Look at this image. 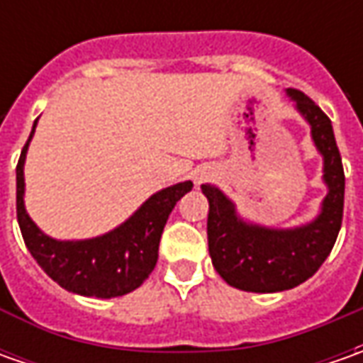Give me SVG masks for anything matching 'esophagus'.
Masks as SVG:
<instances>
[{
    "instance_id": "obj_1",
    "label": "esophagus",
    "mask_w": 363,
    "mask_h": 363,
    "mask_svg": "<svg viewBox=\"0 0 363 363\" xmlns=\"http://www.w3.org/2000/svg\"><path fill=\"white\" fill-rule=\"evenodd\" d=\"M214 169L212 167H198L196 172H194V184L196 186H202L203 182H208L210 177H214Z\"/></svg>"
}]
</instances>
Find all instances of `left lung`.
I'll use <instances>...</instances> for the list:
<instances>
[{
  "label": "left lung",
  "mask_w": 363,
  "mask_h": 363,
  "mask_svg": "<svg viewBox=\"0 0 363 363\" xmlns=\"http://www.w3.org/2000/svg\"><path fill=\"white\" fill-rule=\"evenodd\" d=\"M286 94L309 123L311 139L323 157L328 194L319 214L295 228H269L240 218L222 189L202 186L210 203L208 248L212 264L228 285L250 293H279L305 283L325 262L342 228L345 175L331 121L307 94L295 89H286Z\"/></svg>",
  "instance_id": "1"
}]
</instances>
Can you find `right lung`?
I'll return each instance as SVG.
<instances>
[{"label":"right lung","instance_id":"1","mask_svg":"<svg viewBox=\"0 0 363 363\" xmlns=\"http://www.w3.org/2000/svg\"><path fill=\"white\" fill-rule=\"evenodd\" d=\"M38 119L28 143L21 149L16 167V206L23 242L35 262L52 281L82 297L111 299L121 297L143 285L157 264V250L163 226L179 198L194 188L191 182H182L153 194L143 206L115 230L84 238V240H56L40 230L28 216L23 203V163L32 141Z\"/></svg>","mask_w":363,"mask_h":363}]
</instances>
